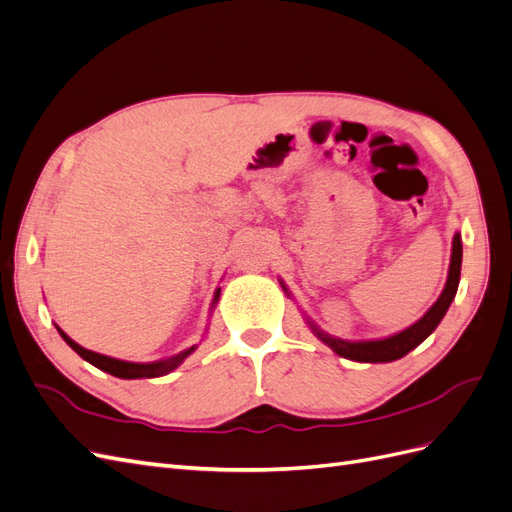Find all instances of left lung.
Instances as JSON below:
<instances>
[{
	"instance_id": "obj_1",
	"label": "left lung",
	"mask_w": 512,
	"mask_h": 512,
	"mask_svg": "<svg viewBox=\"0 0 512 512\" xmlns=\"http://www.w3.org/2000/svg\"><path fill=\"white\" fill-rule=\"evenodd\" d=\"M461 256H463V247H461V235L457 232L453 239V256H451V269H448V280L446 286L440 294V299L431 305L429 312L414 322L412 327L406 331H401L393 337L378 339V342H344V339H335L327 333L318 331L314 324V333L322 339L324 344L331 346L339 356L350 361H359V363H389L397 361L401 356H406L410 350H414L418 344L425 342V339L436 331L440 320L444 318L446 309L451 307L457 286H459V275H461Z\"/></svg>"
}]
</instances>
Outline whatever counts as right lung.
<instances>
[{"label":"right lung","instance_id":"add662e5","mask_svg":"<svg viewBox=\"0 0 512 512\" xmlns=\"http://www.w3.org/2000/svg\"><path fill=\"white\" fill-rule=\"evenodd\" d=\"M218 297H220V290L215 292V299H213V303L218 301ZM57 331H59V335L64 337V342L74 350V352H79V356H83V359L87 361V363H91L94 367H98V369H102V371H106V374H111V376H117V378H123V380H136V378H158V376H164V374H168V371H173L185 356H188L192 350H194V346L190 348V350H185V352H181V354H177V356H173V359H166V361H158V363H128V361H117V359H111V356H104V354H98V352H91V350H85L83 346H79L76 342H72V339L61 331L59 327H57Z\"/></svg>","mask_w":512,"mask_h":512}]
</instances>
